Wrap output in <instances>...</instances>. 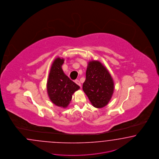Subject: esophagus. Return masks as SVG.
<instances>
[{"label": "esophagus", "instance_id": "obj_1", "mask_svg": "<svg viewBox=\"0 0 159 159\" xmlns=\"http://www.w3.org/2000/svg\"><path fill=\"white\" fill-rule=\"evenodd\" d=\"M75 82L77 84V85H78L80 87H81V83L80 82V81L78 80H75Z\"/></svg>", "mask_w": 159, "mask_h": 159}]
</instances>
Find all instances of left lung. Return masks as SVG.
Here are the masks:
<instances>
[{
	"label": "left lung",
	"instance_id": "1",
	"mask_svg": "<svg viewBox=\"0 0 159 159\" xmlns=\"http://www.w3.org/2000/svg\"><path fill=\"white\" fill-rule=\"evenodd\" d=\"M82 89L95 108H103L109 102L114 84L111 75L100 62H89Z\"/></svg>",
	"mask_w": 159,
	"mask_h": 159
}]
</instances>
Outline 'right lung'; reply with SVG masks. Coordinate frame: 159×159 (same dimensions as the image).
I'll return each mask as SVG.
<instances>
[{"instance_id":"1","label":"right lung","mask_w":159,"mask_h":159,"mask_svg":"<svg viewBox=\"0 0 159 159\" xmlns=\"http://www.w3.org/2000/svg\"><path fill=\"white\" fill-rule=\"evenodd\" d=\"M63 58H57L51 66L47 84L48 95L52 102L58 107L66 108L71 101L72 94L80 87L64 73L61 66Z\"/></svg>"}]
</instances>
